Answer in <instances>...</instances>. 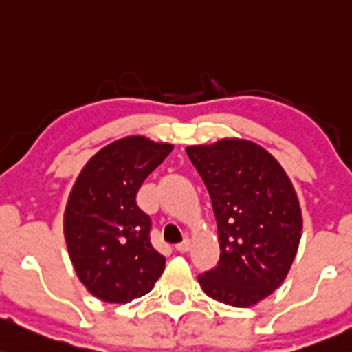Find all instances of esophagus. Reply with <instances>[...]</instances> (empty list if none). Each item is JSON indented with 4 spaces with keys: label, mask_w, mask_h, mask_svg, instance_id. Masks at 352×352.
Wrapping results in <instances>:
<instances>
[{
    "label": "esophagus",
    "mask_w": 352,
    "mask_h": 352,
    "mask_svg": "<svg viewBox=\"0 0 352 352\" xmlns=\"http://www.w3.org/2000/svg\"><path fill=\"white\" fill-rule=\"evenodd\" d=\"M175 250L179 251V253H187V251L190 250V241H188V239H184L182 243L175 244Z\"/></svg>",
    "instance_id": "1"
}]
</instances>
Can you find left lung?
<instances>
[{
	"label": "left lung",
	"instance_id": "8db88e82",
	"mask_svg": "<svg viewBox=\"0 0 352 352\" xmlns=\"http://www.w3.org/2000/svg\"><path fill=\"white\" fill-rule=\"evenodd\" d=\"M187 155L209 190L219 232V261L199 283L226 305H254L282 285L297 253V194L278 162L251 142L221 140L188 146Z\"/></svg>",
	"mask_w": 352,
	"mask_h": 352
}]
</instances>
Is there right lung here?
<instances>
[{"label":"right lung","mask_w":352,"mask_h":352,"mask_svg":"<svg viewBox=\"0 0 352 352\" xmlns=\"http://www.w3.org/2000/svg\"><path fill=\"white\" fill-rule=\"evenodd\" d=\"M172 150L143 136L118 140L98 151L74 184L65 241L79 280L101 300L143 297L164 273L165 256L151 244V217L136 195Z\"/></svg>","instance_id":"right-lung-1"}]
</instances>
